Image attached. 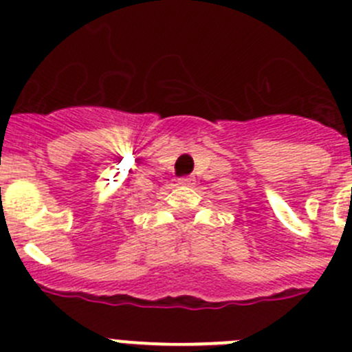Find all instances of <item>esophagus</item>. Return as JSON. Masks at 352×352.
<instances>
[{
  "mask_svg": "<svg viewBox=\"0 0 352 352\" xmlns=\"http://www.w3.org/2000/svg\"><path fill=\"white\" fill-rule=\"evenodd\" d=\"M177 182H179V186H192V184H195V179H191V177H182V179H179Z\"/></svg>",
  "mask_w": 352,
  "mask_h": 352,
  "instance_id": "1",
  "label": "esophagus"
}]
</instances>
